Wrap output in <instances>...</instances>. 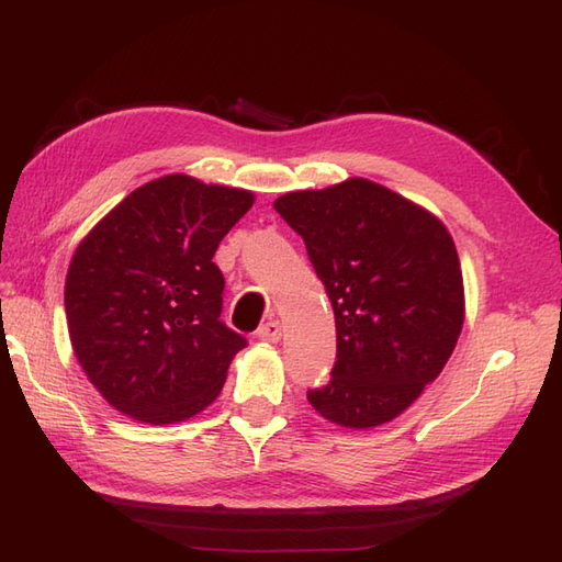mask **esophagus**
<instances>
[{"mask_svg": "<svg viewBox=\"0 0 562 562\" xmlns=\"http://www.w3.org/2000/svg\"><path fill=\"white\" fill-rule=\"evenodd\" d=\"M258 337L265 339V342H279V339H281V323L279 321H267L265 326H260Z\"/></svg>", "mask_w": 562, "mask_h": 562, "instance_id": "esophagus-1", "label": "esophagus"}]
</instances>
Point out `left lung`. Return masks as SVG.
I'll return each instance as SVG.
<instances>
[{
    "instance_id": "left-lung-1",
    "label": "left lung",
    "mask_w": 562,
    "mask_h": 562,
    "mask_svg": "<svg viewBox=\"0 0 562 562\" xmlns=\"http://www.w3.org/2000/svg\"><path fill=\"white\" fill-rule=\"evenodd\" d=\"M326 285L337 356L330 382L307 391L349 429L394 419L434 382L464 323L452 236L413 201L363 178L274 201Z\"/></svg>"
}]
</instances>
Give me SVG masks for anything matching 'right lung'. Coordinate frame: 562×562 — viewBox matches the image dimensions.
Segmentation results:
<instances>
[{
    "label": "right lung",
    "mask_w": 562,
    "mask_h": 562,
    "mask_svg": "<svg viewBox=\"0 0 562 562\" xmlns=\"http://www.w3.org/2000/svg\"><path fill=\"white\" fill-rule=\"evenodd\" d=\"M252 194L166 176L131 192L75 252L65 281L77 359L133 419L173 424L211 405L248 339L223 314L213 255Z\"/></svg>",
    "instance_id": "1"
}]
</instances>
